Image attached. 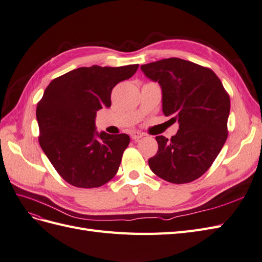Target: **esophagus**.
I'll use <instances>...</instances> for the list:
<instances>
[{
    "mask_svg": "<svg viewBox=\"0 0 262 262\" xmlns=\"http://www.w3.org/2000/svg\"><path fill=\"white\" fill-rule=\"evenodd\" d=\"M145 136V134L144 133H140V132H133L132 134H130V137L134 139V140H138V139H140L142 137H144Z\"/></svg>",
    "mask_w": 262,
    "mask_h": 262,
    "instance_id": "34e87169",
    "label": "esophagus"
}]
</instances>
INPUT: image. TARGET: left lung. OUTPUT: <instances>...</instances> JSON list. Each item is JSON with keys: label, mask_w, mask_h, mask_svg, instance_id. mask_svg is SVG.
<instances>
[{"label": "left lung", "mask_w": 262, "mask_h": 262, "mask_svg": "<svg viewBox=\"0 0 262 262\" xmlns=\"http://www.w3.org/2000/svg\"><path fill=\"white\" fill-rule=\"evenodd\" d=\"M163 91V112L179 123L168 140L156 136L158 151L148 159L151 171L171 184H187L210 168L228 137L230 97L208 67L170 57L140 66Z\"/></svg>", "instance_id": "left-lung-1"}]
</instances>
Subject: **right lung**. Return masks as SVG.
Listing matches in <instances>:
<instances>
[{
  "instance_id": "right-lung-1",
  "label": "right lung",
  "mask_w": 262,
  "mask_h": 262,
  "mask_svg": "<svg viewBox=\"0 0 262 262\" xmlns=\"http://www.w3.org/2000/svg\"><path fill=\"white\" fill-rule=\"evenodd\" d=\"M138 64L79 67L54 78L37 103L38 143L66 183L96 188L116 175L130 138L95 132L97 111L112 105L111 94L130 78Z\"/></svg>"
}]
</instances>
